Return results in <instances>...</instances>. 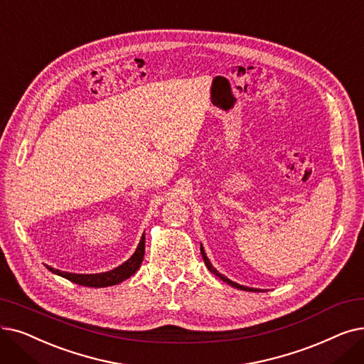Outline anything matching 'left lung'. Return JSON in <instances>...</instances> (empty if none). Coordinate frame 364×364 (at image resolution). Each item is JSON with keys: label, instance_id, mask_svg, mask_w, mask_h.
I'll list each match as a JSON object with an SVG mask.
<instances>
[{"label": "left lung", "instance_id": "1", "mask_svg": "<svg viewBox=\"0 0 364 364\" xmlns=\"http://www.w3.org/2000/svg\"><path fill=\"white\" fill-rule=\"evenodd\" d=\"M200 255H202V257H203V262H205V264H207V267L210 269V272H213L215 277H218L220 279H223L225 282H228L229 286H232V287H236V289H240V290H244V291H263V290H259V289H251V287H245V286H240V284H236V282H233V281H230L229 278H226L225 275H221L215 267L211 264V262L208 260V257H207V255H205V251H203V247L200 245Z\"/></svg>", "mask_w": 364, "mask_h": 364}]
</instances>
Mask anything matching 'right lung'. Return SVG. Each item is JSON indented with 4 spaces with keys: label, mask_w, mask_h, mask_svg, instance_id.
<instances>
[{
    "label": "right lung",
    "mask_w": 364,
    "mask_h": 364,
    "mask_svg": "<svg viewBox=\"0 0 364 364\" xmlns=\"http://www.w3.org/2000/svg\"><path fill=\"white\" fill-rule=\"evenodd\" d=\"M144 252H146V236H141V241L135 250L134 255L126 260L123 264L117 266L116 269H112L108 272L102 274H71V272H64L59 269H53V267L47 266V269L50 272L67 278L71 282L78 284V286H86V287H108V286H116V284L128 279L132 277L138 269L141 263H143L144 259Z\"/></svg>",
    "instance_id": "right-lung-1"
}]
</instances>
